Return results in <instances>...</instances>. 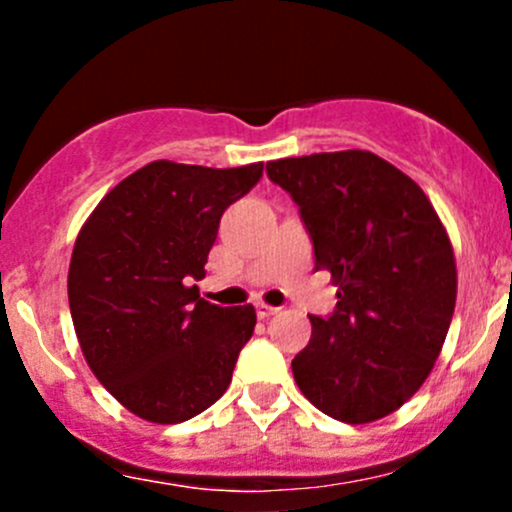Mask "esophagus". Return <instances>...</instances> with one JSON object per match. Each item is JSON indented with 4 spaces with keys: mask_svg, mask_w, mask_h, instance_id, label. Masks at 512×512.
Wrapping results in <instances>:
<instances>
[{
    "mask_svg": "<svg viewBox=\"0 0 512 512\" xmlns=\"http://www.w3.org/2000/svg\"><path fill=\"white\" fill-rule=\"evenodd\" d=\"M277 312H280V307H272V304L257 302V317H260V319L272 317V314H277Z\"/></svg>",
    "mask_w": 512,
    "mask_h": 512,
    "instance_id": "34e87169",
    "label": "esophagus"
}]
</instances>
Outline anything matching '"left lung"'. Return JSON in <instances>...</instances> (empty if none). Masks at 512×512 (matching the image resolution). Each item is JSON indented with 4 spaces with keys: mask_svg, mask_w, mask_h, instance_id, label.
Here are the masks:
<instances>
[{
    "mask_svg": "<svg viewBox=\"0 0 512 512\" xmlns=\"http://www.w3.org/2000/svg\"><path fill=\"white\" fill-rule=\"evenodd\" d=\"M299 205L317 270L337 287L329 319L292 359L322 414L371 423L394 414L431 374L456 307L451 237L418 183L371 151L267 163Z\"/></svg>",
    "mask_w": 512,
    "mask_h": 512,
    "instance_id": "1",
    "label": "left lung"
}]
</instances>
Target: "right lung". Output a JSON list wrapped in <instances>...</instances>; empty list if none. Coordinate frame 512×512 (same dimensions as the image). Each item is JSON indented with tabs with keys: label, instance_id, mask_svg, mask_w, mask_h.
Instances as JSON below:
<instances>
[{
	"label": "right lung",
	"instance_id": "right-lung-1",
	"mask_svg": "<svg viewBox=\"0 0 512 512\" xmlns=\"http://www.w3.org/2000/svg\"><path fill=\"white\" fill-rule=\"evenodd\" d=\"M262 168L153 160L108 190L79 230L69 307L81 352L143 421H188L230 386L255 307L210 304L190 282L205 277L220 218Z\"/></svg>",
	"mask_w": 512,
	"mask_h": 512
}]
</instances>
